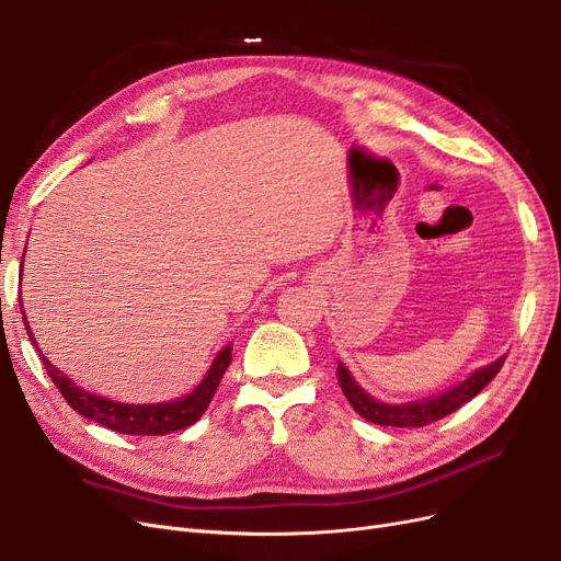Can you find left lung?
Masks as SVG:
<instances>
[{"instance_id": "8db88e82", "label": "left lung", "mask_w": 561, "mask_h": 561, "mask_svg": "<svg viewBox=\"0 0 561 561\" xmlns=\"http://www.w3.org/2000/svg\"><path fill=\"white\" fill-rule=\"evenodd\" d=\"M506 355L499 357L496 362L482 366L476 374H471L465 382L455 385V388L427 397L422 401H411V403H380L374 397L366 394L359 385L353 380L351 371L339 362V382L345 399L351 401L353 409L374 424H380V427H424V424H432L440 417H446L461 409L467 401H471L485 385L501 371L504 366Z\"/></svg>"}]
</instances>
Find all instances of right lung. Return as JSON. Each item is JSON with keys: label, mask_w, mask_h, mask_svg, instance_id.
Masks as SVG:
<instances>
[{"label": "right lung", "mask_w": 561, "mask_h": 561, "mask_svg": "<svg viewBox=\"0 0 561 561\" xmlns=\"http://www.w3.org/2000/svg\"><path fill=\"white\" fill-rule=\"evenodd\" d=\"M23 322L32 345L36 347L38 357H42L46 366L50 380L55 382V388L62 392V397L67 399L71 409L76 413H81L83 417L102 424V427H108L121 434H131V436H162V434L179 432L190 427V424H195L208 409V403L214 399L218 385L222 380V374L227 371V366L231 362V343H229L218 353L214 364H210L204 380L183 399L164 401V403H121V401H111L104 397H96L92 392H85L83 388H79V385L71 382L62 371H57L55 366L42 355V351H38L25 313H23Z\"/></svg>", "instance_id": "obj_1"}]
</instances>
